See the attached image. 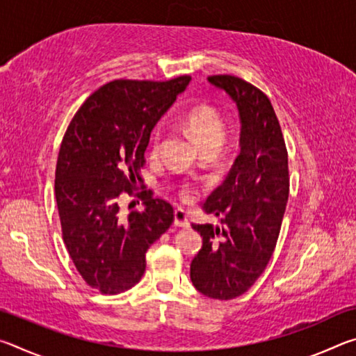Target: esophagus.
Wrapping results in <instances>:
<instances>
[{"label":"esophagus","instance_id":"34e87169","mask_svg":"<svg viewBox=\"0 0 356 356\" xmlns=\"http://www.w3.org/2000/svg\"><path fill=\"white\" fill-rule=\"evenodd\" d=\"M174 226L177 227H190V221L186 218L185 210L182 209H176L174 210Z\"/></svg>","mask_w":356,"mask_h":356}]
</instances>
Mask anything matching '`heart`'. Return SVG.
<instances>
[{
    "label": "heart",
    "mask_w": 356,
    "mask_h": 356,
    "mask_svg": "<svg viewBox=\"0 0 356 356\" xmlns=\"http://www.w3.org/2000/svg\"><path fill=\"white\" fill-rule=\"evenodd\" d=\"M184 124L201 150L209 147H220L222 140H225V122H222L220 113L210 105L193 106L186 113ZM161 140H163V130H161V127H156L152 136H150V155H159L161 149ZM179 195L184 201L193 200L195 186L190 182L180 184Z\"/></svg>",
    "instance_id": "obj_1"
}]
</instances>
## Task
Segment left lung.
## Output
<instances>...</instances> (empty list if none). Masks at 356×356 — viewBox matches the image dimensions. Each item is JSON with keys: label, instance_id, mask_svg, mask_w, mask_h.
<instances>
[{"label": "left lung", "instance_id": "left-lung-1", "mask_svg": "<svg viewBox=\"0 0 356 356\" xmlns=\"http://www.w3.org/2000/svg\"><path fill=\"white\" fill-rule=\"evenodd\" d=\"M210 84L236 102L240 154L227 177L204 202L221 226L191 225L202 248L190 265L196 291L209 298L232 300L262 275L278 242L289 197L287 149L267 95L234 75H212Z\"/></svg>", "mask_w": 356, "mask_h": 356}]
</instances>
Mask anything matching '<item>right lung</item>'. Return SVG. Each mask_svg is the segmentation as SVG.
Wrapping results in <instances>:
<instances>
[{
  "label": "right lung",
  "mask_w": 356,
  "mask_h": 356,
  "mask_svg": "<svg viewBox=\"0 0 356 356\" xmlns=\"http://www.w3.org/2000/svg\"><path fill=\"white\" fill-rule=\"evenodd\" d=\"M191 76L114 80L72 119L59 149L55 195L63 240L78 273L105 295L129 291L146 270V251L174 221L170 202L138 193L143 212H119V196L143 186L150 131Z\"/></svg>",
  "instance_id": "obj_1"
}]
</instances>
